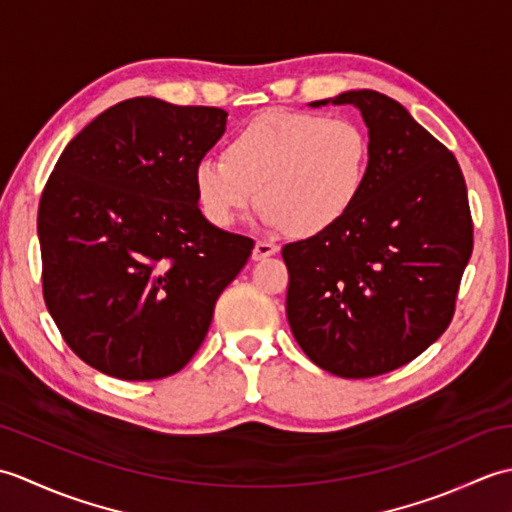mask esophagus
Returning <instances> with one entry per match:
<instances>
[{"label": "esophagus", "mask_w": 512, "mask_h": 512, "mask_svg": "<svg viewBox=\"0 0 512 512\" xmlns=\"http://www.w3.org/2000/svg\"><path fill=\"white\" fill-rule=\"evenodd\" d=\"M277 250H279L277 244L266 242V239H257L255 248H253V259H255V262H262V259H266V257H270V255H275Z\"/></svg>", "instance_id": "esophagus-1"}]
</instances>
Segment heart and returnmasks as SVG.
<instances>
[{
  "label": "heart",
  "mask_w": 512,
  "mask_h": 512,
  "mask_svg": "<svg viewBox=\"0 0 512 512\" xmlns=\"http://www.w3.org/2000/svg\"><path fill=\"white\" fill-rule=\"evenodd\" d=\"M228 158L193 167L206 220L233 226L262 195V220L312 237L350 213L369 171V138L352 118L266 112L239 129Z\"/></svg>",
  "instance_id": "1"
}]
</instances>
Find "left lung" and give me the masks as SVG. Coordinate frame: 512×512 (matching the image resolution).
Listing matches in <instances>:
<instances>
[{"instance_id": "obj_1", "label": "left lung", "mask_w": 512, "mask_h": 512, "mask_svg": "<svg viewBox=\"0 0 512 512\" xmlns=\"http://www.w3.org/2000/svg\"><path fill=\"white\" fill-rule=\"evenodd\" d=\"M354 105L369 171L339 224L286 244V314L314 365L369 378L407 365L449 328L473 253L464 176L451 151L398 101L350 90L310 107Z\"/></svg>"}]
</instances>
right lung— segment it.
Returning <instances> with one entry per match:
<instances>
[{
    "mask_svg": "<svg viewBox=\"0 0 512 512\" xmlns=\"http://www.w3.org/2000/svg\"><path fill=\"white\" fill-rule=\"evenodd\" d=\"M220 107L154 96L76 134L41 193L43 299L72 352L121 380L180 372L253 239L213 226L193 167L226 132Z\"/></svg>",
    "mask_w": 512,
    "mask_h": 512,
    "instance_id": "1",
    "label": "right lung"
}]
</instances>
